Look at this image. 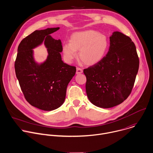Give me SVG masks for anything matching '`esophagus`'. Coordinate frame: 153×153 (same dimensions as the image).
I'll use <instances>...</instances> for the list:
<instances>
[{"instance_id":"34e87169","label":"esophagus","mask_w":153,"mask_h":153,"mask_svg":"<svg viewBox=\"0 0 153 153\" xmlns=\"http://www.w3.org/2000/svg\"><path fill=\"white\" fill-rule=\"evenodd\" d=\"M82 73H83V70L81 68L78 67L76 68V74H80Z\"/></svg>"}]
</instances>
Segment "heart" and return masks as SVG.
<instances>
[{
	"instance_id": "b5f03b06",
	"label": "heart",
	"mask_w": 153,
	"mask_h": 153,
	"mask_svg": "<svg viewBox=\"0 0 153 153\" xmlns=\"http://www.w3.org/2000/svg\"><path fill=\"white\" fill-rule=\"evenodd\" d=\"M109 46L107 36L94 30H86L73 33L70 42L62 46L65 60L72 62L77 57L86 65L92 66L98 63L105 56Z\"/></svg>"
}]
</instances>
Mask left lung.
Masks as SVG:
<instances>
[{
  "instance_id": "8db88e82",
  "label": "left lung",
  "mask_w": 153,
  "mask_h": 153,
  "mask_svg": "<svg viewBox=\"0 0 153 153\" xmlns=\"http://www.w3.org/2000/svg\"><path fill=\"white\" fill-rule=\"evenodd\" d=\"M139 65L136 46L131 38L120 32H114L106 55L83 70L89 101L101 108L123 103L131 92Z\"/></svg>"
}]
</instances>
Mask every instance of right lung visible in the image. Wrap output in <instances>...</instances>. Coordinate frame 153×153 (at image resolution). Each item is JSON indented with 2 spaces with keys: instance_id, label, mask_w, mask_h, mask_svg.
I'll return each mask as SVG.
<instances>
[{
  "instance_id": "1",
  "label": "right lung",
  "mask_w": 153,
  "mask_h": 153,
  "mask_svg": "<svg viewBox=\"0 0 153 153\" xmlns=\"http://www.w3.org/2000/svg\"><path fill=\"white\" fill-rule=\"evenodd\" d=\"M59 27L35 30L20 43L15 61L16 77L27 102L41 110L51 111L64 102L67 86L76 68L62 61V45L60 39L50 34ZM44 42L48 56L38 64L34 59L33 49Z\"/></svg>"
}]
</instances>
